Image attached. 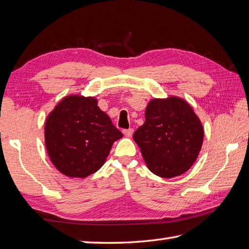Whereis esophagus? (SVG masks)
I'll list each match as a JSON object with an SVG mask.
<instances>
[{
	"label": "esophagus",
	"mask_w": 249,
	"mask_h": 249,
	"mask_svg": "<svg viewBox=\"0 0 249 249\" xmlns=\"http://www.w3.org/2000/svg\"><path fill=\"white\" fill-rule=\"evenodd\" d=\"M123 134H124L126 137H131V135L134 134V129H133V128L124 129V130H123Z\"/></svg>",
	"instance_id": "1"
}]
</instances>
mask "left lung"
<instances>
[{"mask_svg": "<svg viewBox=\"0 0 249 249\" xmlns=\"http://www.w3.org/2000/svg\"><path fill=\"white\" fill-rule=\"evenodd\" d=\"M203 135L202 124L193 108L184 99L171 96L151 100L144 124L135 131L134 140L151 172L170 178L193 166Z\"/></svg>", "mask_w": 249, "mask_h": 249, "instance_id": "obj_1", "label": "left lung"}]
</instances>
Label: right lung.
Returning a JSON list of instances; mask_svg holds the SVG:
<instances>
[{
	"label": "right lung",
	"mask_w": 249,
	"mask_h": 249,
	"mask_svg": "<svg viewBox=\"0 0 249 249\" xmlns=\"http://www.w3.org/2000/svg\"><path fill=\"white\" fill-rule=\"evenodd\" d=\"M123 134L99 109L94 97L70 95L48 115L45 143L54 167L70 178H87L99 170L113 142Z\"/></svg>",
	"instance_id": "obj_1"
}]
</instances>
